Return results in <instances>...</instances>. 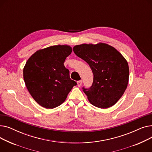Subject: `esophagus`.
Masks as SVG:
<instances>
[{"mask_svg":"<svg viewBox=\"0 0 152 152\" xmlns=\"http://www.w3.org/2000/svg\"><path fill=\"white\" fill-rule=\"evenodd\" d=\"M77 86H78V87H80V86L82 85L83 81H82V80L79 81H77Z\"/></svg>","mask_w":152,"mask_h":152,"instance_id":"34e87169","label":"esophagus"}]
</instances>
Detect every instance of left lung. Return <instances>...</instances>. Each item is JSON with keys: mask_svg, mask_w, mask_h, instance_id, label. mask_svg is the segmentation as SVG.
Wrapping results in <instances>:
<instances>
[{"mask_svg": "<svg viewBox=\"0 0 152 152\" xmlns=\"http://www.w3.org/2000/svg\"><path fill=\"white\" fill-rule=\"evenodd\" d=\"M73 52L92 71V85L82 88L91 104L100 108L114 105L128 84L129 70L126 59L114 47L103 43L76 45Z\"/></svg>", "mask_w": 152, "mask_h": 152, "instance_id": "1", "label": "left lung"}]
</instances>
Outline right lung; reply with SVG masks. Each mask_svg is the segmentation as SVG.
I'll use <instances>...</instances> for the list:
<instances>
[{"label":"right lung","mask_w":152,"mask_h":152,"mask_svg":"<svg viewBox=\"0 0 152 152\" xmlns=\"http://www.w3.org/2000/svg\"><path fill=\"white\" fill-rule=\"evenodd\" d=\"M71 52L68 45L50 46L37 51L26 61L24 81L31 96L41 106L52 109L60 105L77 84L64 66Z\"/></svg>","instance_id":"right-lung-1"}]
</instances>
